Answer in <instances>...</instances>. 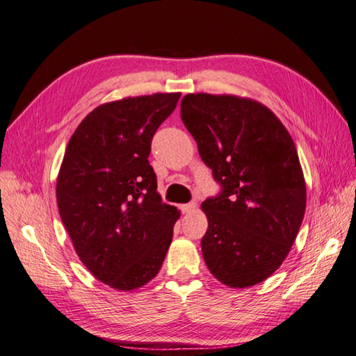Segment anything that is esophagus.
<instances>
[{"mask_svg":"<svg viewBox=\"0 0 356 356\" xmlns=\"http://www.w3.org/2000/svg\"><path fill=\"white\" fill-rule=\"evenodd\" d=\"M193 210H196V202H188V204L181 205V211H183V213H188V211H193Z\"/></svg>","mask_w":356,"mask_h":356,"instance_id":"1","label":"esophagus"}]
</instances>
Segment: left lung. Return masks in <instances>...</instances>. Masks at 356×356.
Instances as JSON below:
<instances>
[{
    "mask_svg": "<svg viewBox=\"0 0 356 356\" xmlns=\"http://www.w3.org/2000/svg\"><path fill=\"white\" fill-rule=\"evenodd\" d=\"M181 118L222 188L201 204L205 265L230 288L257 285L286 259L305 216L294 141L271 109L228 94H187Z\"/></svg>",
    "mask_w": 356,
    "mask_h": 356,
    "instance_id": "1",
    "label": "left lung"
}]
</instances>
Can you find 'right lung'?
Masks as SVG:
<instances>
[{
	"instance_id": "right-lung-1",
	"label": "right lung",
	"mask_w": 356,
	"mask_h": 356,
	"mask_svg": "<svg viewBox=\"0 0 356 356\" xmlns=\"http://www.w3.org/2000/svg\"><path fill=\"white\" fill-rule=\"evenodd\" d=\"M181 92L126 97L97 106L71 136L56 200L82 264L118 291L160 271L179 211L164 204L149 164L151 141Z\"/></svg>"
}]
</instances>
